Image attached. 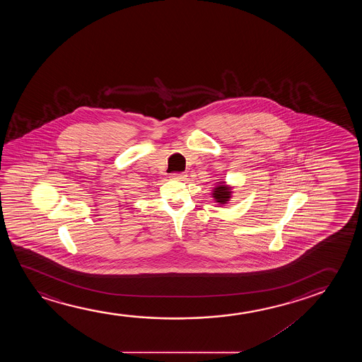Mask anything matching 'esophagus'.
I'll return each mask as SVG.
<instances>
[{
    "label": "esophagus",
    "instance_id": "1",
    "mask_svg": "<svg viewBox=\"0 0 362 362\" xmlns=\"http://www.w3.org/2000/svg\"><path fill=\"white\" fill-rule=\"evenodd\" d=\"M185 177H187V174L185 173L170 174V178L174 179V180H184Z\"/></svg>",
    "mask_w": 362,
    "mask_h": 362
}]
</instances>
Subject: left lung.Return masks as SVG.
<instances>
[{"instance_id":"1","label":"left lung","mask_w":362,"mask_h":362,"mask_svg":"<svg viewBox=\"0 0 362 362\" xmlns=\"http://www.w3.org/2000/svg\"><path fill=\"white\" fill-rule=\"evenodd\" d=\"M233 195V187H230L226 182H218V185L213 189V198L220 205H225L230 202Z\"/></svg>"}]
</instances>
